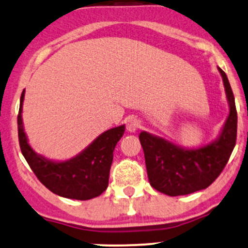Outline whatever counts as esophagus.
Returning a JSON list of instances; mask_svg holds the SVG:
<instances>
[{"label": "esophagus", "instance_id": "obj_1", "mask_svg": "<svg viewBox=\"0 0 248 248\" xmlns=\"http://www.w3.org/2000/svg\"><path fill=\"white\" fill-rule=\"evenodd\" d=\"M140 127V122L137 118H130L126 123V130L129 132H136Z\"/></svg>", "mask_w": 248, "mask_h": 248}]
</instances>
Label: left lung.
I'll list each match as a JSON object with an SVG mask.
<instances>
[{
	"label": "left lung",
	"mask_w": 248,
	"mask_h": 248,
	"mask_svg": "<svg viewBox=\"0 0 248 248\" xmlns=\"http://www.w3.org/2000/svg\"><path fill=\"white\" fill-rule=\"evenodd\" d=\"M219 69L230 103V115L219 138L197 150L177 147L147 132L139 135L151 186L168 196L188 195L208 188L228 164L237 140V109L225 72Z\"/></svg>",
	"instance_id": "1"
}]
</instances>
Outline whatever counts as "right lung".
<instances>
[{
  "label": "right lung",
  "instance_id": "obj_1",
  "mask_svg": "<svg viewBox=\"0 0 248 248\" xmlns=\"http://www.w3.org/2000/svg\"><path fill=\"white\" fill-rule=\"evenodd\" d=\"M23 100L24 90L17 116L19 146L37 179L52 193L66 199L86 201L100 196L108 188L113 150L124 135V125L102 133L75 158L65 162H53L37 155L28 144L22 123Z\"/></svg>",
  "mask_w": 248,
  "mask_h": 248
}]
</instances>
